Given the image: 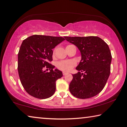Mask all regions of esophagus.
I'll return each mask as SVG.
<instances>
[{
    "label": "esophagus",
    "mask_w": 127,
    "mask_h": 127,
    "mask_svg": "<svg viewBox=\"0 0 127 127\" xmlns=\"http://www.w3.org/2000/svg\"><path fill=\"white\" fill-rule=\"evenodd\" d=\"M67 73H68V72H63V75H65V74H67Z\"/></svg>",
    "instance_id": "obj_1"
}]
</instances>
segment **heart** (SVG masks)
Returning <instances> with one entry per match:
<instances>
[{"instance_id":"b5f03b06","label":"heart","mask_w":127,"mask_h":127,"mask_svg":"<svg viewBox=\"0 0 127 127\" xmlns=\"http://www.w3.org/2000/svg\"><path fill=\"white\" fill-rule=\"evenodd\" d=\"M76 65V62L72 60H62L58 62L56 67L60 70L63 71H69Z\"/></svg>"}]
</instances>
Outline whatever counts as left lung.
I'll use <instances>...</instances> for the list:
<instances>
[{
	"label": "left lung",
	"mask_w": 127,
	"mask_h": 127,
	"mask_svg": "<svg viewBox=\"0 0 127 127\" xmlns=\"http://www.w3.org/2000/svg\"><path fill=\"white\" fill-rule=\"evenodd\" d=\"M64 38L78 48L81 55L76 68L78 72L72 74L70 92L80 99L95 96L103 90L110 74L112 56L109 47L95 36Z\"/></svg>",
	"instance_id": "1"
}]
</instances>
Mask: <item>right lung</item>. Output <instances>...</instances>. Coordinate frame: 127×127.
<instances>
[{"instance_id": "add662e5", "label": "right lung", "mask_w": 127, "mask_h": 127, "mask_svg": "<svg viewBox=\"0 0 127 127\" xmlns=\"http://www.w3.org/2000/svg\"><path fill=\"white\" fill-rule=\"evenodd\" d=\"M64 40L62 37L33 35L22 42L18 54V72L22 85L31 95L46 99L55 93L56 81L63 73L54 70L55 66L50 62L53 60L52 49Z\"/></svg>"}]
</instances>
